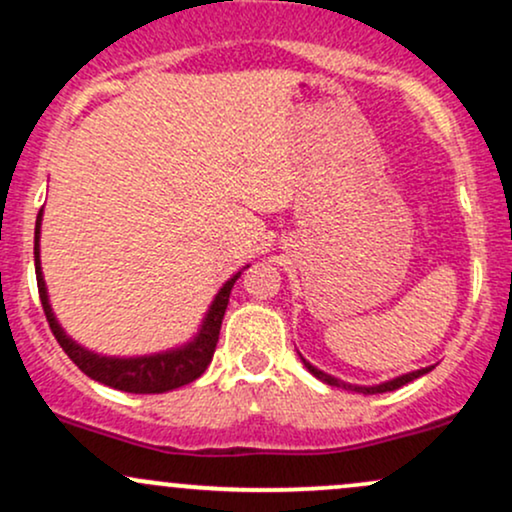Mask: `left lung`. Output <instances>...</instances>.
<instances>
[{"label":"left lung","mask_w":512,"mask_h":512,"mask_svg":"<svg viewBox=\"0 0 512 512\" xmlns=\"http://www.w3.org/2000/svg\"><path fill=\"white\" fill-rule=\"evenodd\" d=\"M301 361H303V366L308 368L310 373H313L317 380H322V383H327V385H332V387H342V390L361 392V395H380V392H392V390H397V387L407 385V383H411V380L421 378V375L431 373V370H433V366H426V368H419V370H411V373L397 375V378H392V380H385V383H380V385H351V383H344V380L334 378V375H330V373H325V370L315 368L313 363H308V361H305L303 356H301Z\"/></svg>","instance_id":"1"}]
</instances>
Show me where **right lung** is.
Segmentation results:
<instances>
[{"label":"right lung","instance_id":"add662e5","mask_svg":"<svg viewBox=\"0 0 512 512\" xmlns=\"http://www.w3.org/2000/svg\"><path fill=\"white\" fill-rule=\"evenodd\" d=\"M40 223H43V209H40L38 219H35V279H38V293L40 303H43L45 317L50 322V330L55 334V339L60 342L72 361L84 370L91 380H98V383L115 387V390L122 392H134V395H158V392L175 390V387H182L192 380H197L199 375L207 370L211 363V356L216 351V342H219L221 332V320L223 313H226L228 296H231L233 284L238 281V274H233L226 284L221 286L219 293L211 301L207 315H204L202 325L195 334V339H190L187 344L175 346V349L158 351V354L149 356H101L93 354V351L84 349L81 344H76L72 337H67V332L62 330L60 322H57L55 313H52V305L48 298V286H45L43 279V267H40Z\"/></svg>","mask_w":512,"mask_h":512}]
</instances>
